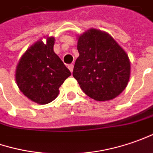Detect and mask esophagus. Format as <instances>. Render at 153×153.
<instances>
[{
	"label": "esophagus",
	"mask_w": 153,
	"mask_h": 153,
	"mask_svg": "<svg viewBox=\"0 0 153 153\" xmlns=\"http://www.w3.org/2000/svg\"><path fill=\"white\" fill-rule=\"evenodd\" d=\"M68 68H69V70H70L72 73L73 70H74V64H69V65H68Z\"/></svg>",
	"instance_id": "esophagus-1"
}]
</instances>
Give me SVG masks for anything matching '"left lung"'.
<instances>
[{
  "instance_id": "left-lung-1",
  "label": "left lung",
  "mask_w": 153,
  "mask_h": 153,
  "mask_svg": "<svg viewBox=\"0 0 153 153\" xmlns=\"http://www.w3.org/2000/svg\"><path fill=\"white\" fill-rule=\"evenodd\" d=\"M73 76L88 97L105 102L117 97L130 77V61L125 51L110 34L89 29L78 35Z\"/></svg>"
}]
</instances>
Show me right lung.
<instances>
[{
  "label": "right lung",
  "instance_id": "1",
  "mask_svg": "<svg viewBox=\"0 0 153 153\" xmlns=\"http://www.w3.org/2000/svg\"><path fill=\"white\" fill-rule=\"evenodd\" d=\"M24 52L16 67L15 80L21 92L26 97L40 105L55 100L59 94V87L70 71L63 64L53 50L55 38L44 36Z\"/></svg>",
  "mask_w": 153,
  "mask_h": 153
}]
</instances>
